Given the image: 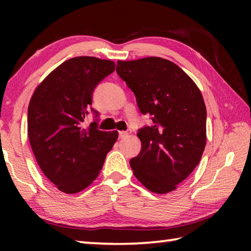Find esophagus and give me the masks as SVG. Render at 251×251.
<instances>
[{"mask_svg": "<svg viewBox=\"0 0 251 251\" xmlns=\"http://www.w3.org/2000/svg\"><path fill=\"white\" fill-rule=\"evenodd\" d=\"M130 134V131L129 130H122V131H120V134H118V135H120V138L121 139H124V138H126L127 137V136H128Z\"/></svg>", "mask_w": 251, "mask_h": 251, "instance_id": "esophagus-1", "label": "esophagus"}]
</instances>
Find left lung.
<instances>
[{
    "label": "left lung",
    "instance_id": "1",
    "mask_svg": "<svg viewBox=\"0 0 251 251\" xmlns=\"http://www.w3.org/2000/svg\"><path fill=\"white\" fill-rule=\"evenodd\" d=\"M116 72L136 96L152 125L139 129L138 156L129 164L148 190L167 194L177 188L201 161L206 146V106L194 80L168 59L118 61Z\"/></svg>",
    "mask_w": 251,
    "mask_h": 251
}]
</instances>
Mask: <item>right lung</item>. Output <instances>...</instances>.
<instances>
[{
    "mask_svg": "<svg viewBox=\"0 0 251 251\" xmlns=\"http://www.w3.org/2000/svg\"><path fill=\"white\" fill-rule=\"evenodd\" d=\"M114 71L115 63L109 59H67L39 84L29 100L32 151L44 175L63 193L76 194L90 186L117 141V130H100L95 122L82 126L96 85Z\"/></svg>",
    "mask_w": 251,
    "mask_h": 251,
    "instance_id": "add662e5",
    "label": "right lung"
}]
</instances>
